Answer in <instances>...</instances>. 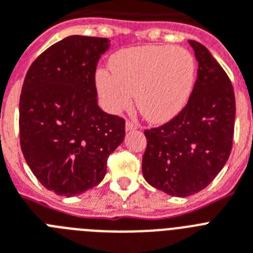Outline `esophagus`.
<instances>
[{"label":"esophagus","mask_w":253,"mask_h":253,"mask_svg":"<svg viewBox=\"0 0 253 253\" xmlns=\"http://www.w3.org/2000/svg\"><path fill=\"white\" fill-rule=\"evenodd\" d=\"M138 128V125L135 124V123H133V122H126L125 123V129H126V131H129V130H135V129Z\"/></svg>","instance_id":"1"}]
</instances>
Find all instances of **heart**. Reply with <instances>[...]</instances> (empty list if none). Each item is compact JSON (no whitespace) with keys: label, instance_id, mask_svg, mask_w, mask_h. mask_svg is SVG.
I'll return each mask as SVG.
<instances>
[{"label":"heart","instance_id":"b5f03b06","mask_svg":"<svg viewBox=\"0 0 253 253\" xmlns=\"http://www.w3.org/2000/svg\"><path fill=\"white\" fill-rule=\"evenodd\" d=\"M110 68L95 76L103 107L120 114L130 107L135 94L141 115L155 124L172 120L186 107L198 76L195 56L173 46L120 50L111 56Z\"/></svg>","mask_w":253,"mask_h":253}]
</instances>
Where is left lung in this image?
Wrapping results in <instances>:
<instances>
[{
    "instance_id": "obj_1",
    "label": "left lung",
    "mask_w": 253,
    "mask_h": 253,
    "mask_svg": "<svg viewBox=\"0 0 253 253\" xmlns=\"http://www.w3.org/2000/svg\"><path fill=\"white\" fill-rule=\"evenodd\" d=\"M198 60L195 87L186 107L159 128L145 130L142 173L172 197L207 187L224 168L233 145L235 97L226 72L210 50L189 40Z\"/></svg>"
}]
</instances>
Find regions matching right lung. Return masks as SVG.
Here are the masks:
<instances>
[{
    "instance_id": "add662e5",
    "label": "right lung",
    "mask_w": 253,
    "mask_h": 253,
    "mask_svg": "<svg viewBox=\"0 0 253 253\" xmlns=\"http://www.w3.org/2000/svg\"><path fill=\"white\" fill-rule=\"evenodd\" d=\"M110 40L74 35L29 67L19 102L20 147L50 191L75 197L104 178L107 158L122 145L125 122L98 106L95 68Z\"/></svg>"
}]
</instances>
